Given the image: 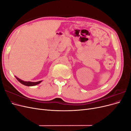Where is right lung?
Returning a JSON list of instances; mask_svg holds the SVG:
<instances>
[{
  "instance_id": "1",
  "label": "right lung",
  "mask_w": 131,
  "mask_h": 131,
  "mask_svg": "<svg viewBox=\"0 0 131 131\" xmlns=\"http://www.w3.org/2000/svg\"><path fill=\"white\" fill-rule=\"evenodd\" d=\"M16 78L17 79V80L20 82L22 84L24 85L25 86H35L37 85H38L39 84H40V83L42 81H37V82H31V81H23L22 80H21L20 79L18 78L17 77H16L15 76Z\"/></svg>"
}]
</instances>
